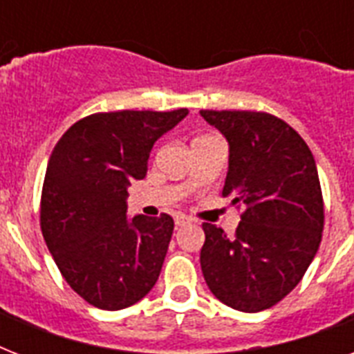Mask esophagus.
<instances>
[{
  "label": "esophagus",
  "mask_w": 354,
  "mask_h": 354,
  "mask_svg": "<svg viewBox=\"0 0 354 354\" xmlns=\"http://www.w3.org/2000/svg\"><path fill=\"white\" fill-rule=\"evenodd\" d=\"M174 224H176L178 227H182V226H187V224H191V218L185 215H176L174 216Z\"/></svg>",
  "instance_id": "1"
}]
</instances>
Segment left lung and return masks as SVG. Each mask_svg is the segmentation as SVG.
<instances>
[{"instance_id":"1","label":"left lung","mask_w":354,"mask_h":354,"mask_svg":"<svg viewBox=\"0 0 354 354\" xmlns=\"http://www.w3.org/2000/svg\"><path fill=\"white\" fill-rule=\"evenodd\" d=\"M230 145L224 196L244 205L235 236L205 222L204 279L224 305L259 313L301 281L324 232L316 161L301 136L263 112L202 110Z\"/></svg>"}]
</instances>
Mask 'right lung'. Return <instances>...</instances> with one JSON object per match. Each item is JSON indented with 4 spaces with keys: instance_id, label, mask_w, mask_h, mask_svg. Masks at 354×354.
Instances as JSON below:
<instances>
[{
    "instance_id": "add662e5",
    "label": "right lung",
    "mask_w": 354,
    "mask_h": 354,
    "mask_svg": "<svg viewBox=\"0 0 354 354\" xmlns=\"http://www.w3.org/2000/svg\"><path fill=\"white\" fill-rule=\"evenodd\" d=\"M187 113H93L53 149L41 189V233L64 279L93 307H130L160 277L174 221L165 213L130 218L128 187L147 174L156 141Z\"/></svg>"
}]
</instances>
